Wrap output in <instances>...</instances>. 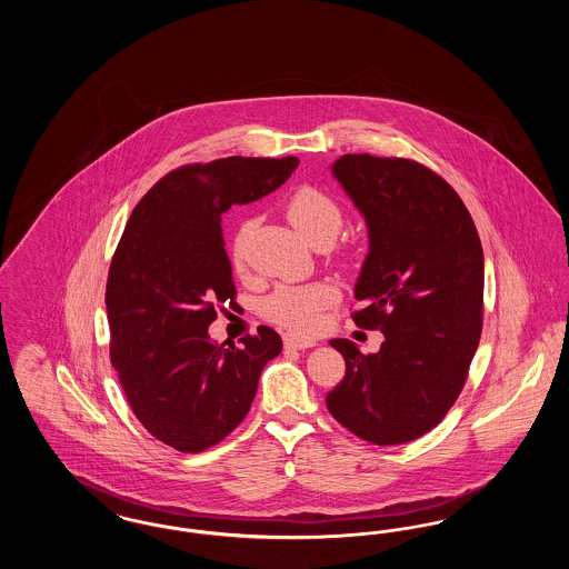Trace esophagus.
I'll list each match as a JSON object with an SVG mask.
<instances>
[{"mask_svg": "<svg viewBox=\"0 0 569 569\" xmlns=\"http://www.w3.org/2000/svg\"><path fill=\"white\" fill-rule=\"evenodd\" d=\"M283 346L290 350H307V348H313L316 346V341L313 339H302V337H297V335H286L283 337Z\"/></svg>", "mask_w": 569, "mask_h": 569, "instance_id": "1", "label": "esophagus"}]
</instances>
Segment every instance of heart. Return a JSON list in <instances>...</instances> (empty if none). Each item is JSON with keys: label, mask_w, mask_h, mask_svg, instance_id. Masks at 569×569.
I'll return each instance as SVG.
<instances>
[{"label": "heart", "mask_w": 569, "mask_h": 569, "mask_svg": "<svg viewBox=\"0 0 569 569\" xmlns=\"http://www.w3.org/2000/svg\"><path fill=\"white\" fill-rule=\"evenodd\" d=\"M286 217L297 228L298 234L316 247L330 243L341 226L343 211L339 202L320 188L300 186L286 200ZM253 219H243L232 237V264L241 271L244 267V247ZM337 292L330 283L316 281L305 286H281L264 302V311L272 322L286 326L297 332H313L322 325L325 311L335 302Z\"/></svg>", "instance_id": "b5f03b06"}]
</instances>
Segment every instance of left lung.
Returning a JSON list of instances; mask_svg holds the SVG:
<instances>
[{
    "label": "left lung",
    "mask_w": 569,
    "mask_h": 569,
    "mask_svg": "<svg viewBox=\"0 0 569 569\" xmlns=\"http://www.w3.org/2000/svg\"><path fill=\"white\" fill-rule=\"evenodd\" d=\"M332 174L369 226L353 322L379 328L378 353L330 346L346 376L326 395L332 418L376 446L435 429L459 399L485 318V253L465 202L431 168L407 158L348 153Z\"/></svg>",
    "instance_id": "1"
}]
</instances>
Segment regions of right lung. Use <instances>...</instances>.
Masks as SVG:
<instances>
[{
  "mask_svg": "<svg viewBox=\"0 0 569 569\" xmlns=\"http://www.w3.org/2000/svg\"><path fill=\"white\" fill-rule=\"evenodd\" d=\"M298 158H221L168 172L136 204L107 281L110 362L140 425L179 452H202L243 422L281 337L258 326L217 346L207 328L234 305L221 213L277 190Z\"/></svg>",
  "mask_w": 569,
  "mask_h": 569,
  "instance_id": "1",
  "label": "right lung"
}]
</instances>
